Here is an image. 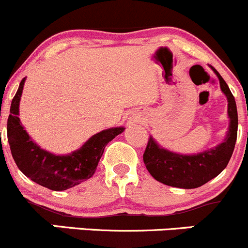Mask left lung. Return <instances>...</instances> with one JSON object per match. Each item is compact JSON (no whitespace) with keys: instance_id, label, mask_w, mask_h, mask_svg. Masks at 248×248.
I'll return each mask as SVG.
<instances>
[{"instance_id":"8db88e82","label":"left lung","mask_w":248,"mask_h":248,"mask_svg":"<svg viewBox=\"0 0 248 248\" xmlns=\"http://www.w3.org/2000/svg\"><path fill=\"white\" fill-rule=\"evenodd\" d=\"M219 79L220 90L228 100L229 126L224 141L213 148L197 154H180L161 147L153 136H149L143 153L148 172L159 182L183 189L202 187L219 175L229 163L237 137L236 102L229 87L215 67L210 66Z\"/></svg>"}]
</instances>
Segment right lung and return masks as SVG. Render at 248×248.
Masks as SVG:
<instances>
[{
    "label": "right lung",
    "instance_id": "add662e5",
    "mask_svg": "<svg viewBox=\"0 0 248 248\" xmlns=\"http://www.w3.org/2000/svg\"><path fill=\"white\" fill-rule=\"evenodd\" d=\"M24 78L12 100L11 114L7 122V137L12 155L19 170L37 185L48 189L66 190L95 173L109 141L124 131L125 127H109L93 135L79 149L68 154H54L41 148L30 137L19 118V105L23 94Z\"/></svg>",
    "mask_w": 248,
    "mask_h": 248
}]
</instances>
